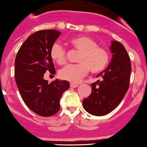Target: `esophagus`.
I'll return each mask as SVG.
<instances>
[{"instance_id": "1", "label": "esophagus", "mask_w": 147, "mask_h": 147, "mask_svg": "<svg viewBox=\"0 0 147 147\" xmlns=\"http://www.w3.org/2000/svg\"><path fill=\"white\" fill-rule=\"evenodd\" d=\"M70 87L71 88H77V87H78V84L70 83Z\"/></svg>"}]
</instances>
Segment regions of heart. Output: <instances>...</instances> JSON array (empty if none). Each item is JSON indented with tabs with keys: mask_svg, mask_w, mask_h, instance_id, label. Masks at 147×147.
Returning <instances> with one entry per match:
<instances>
[{
	"mask_svg": "<svg viewBox=\"0 0 147 147\" xmlns=\"http://www.w3.org/2000/svg\"><path fill=\"white\" fill-rule=\"evenodd\" d=\"M69 44L75 50L79 52L76 65H69L59 70L62 79L71 82H79L90 70L93 74L102 72L109 63V54L103 47L98 46L96 41L87 36L71 38ZM51 58L59 65L67 62V52L59 42L52 45L50 49Z\"/></svg>",
	"mask_w": 147,
	"mask_h": 147,
	"instance_id": "1",
	"label": "heart"
}]
</instances>
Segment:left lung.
<instances>
[{"label": "left lung", "instance_id": "8db88e82", "mask_svg": "<svg viewBox=\"0 0 147 147\" xmlns=\"http://www.w3.org/2000/svg\"><path fill=\"white\" fill-rule=\"evenodd\" d=\"M111 62L97 78L101 80L91 85V94L82 101L85 110L94 116H104L111 112L123 100L129 88L131 72L130 57L120 42L112 41L110 47Z\"/></svg>", "mask_w": 147, "mask_h": 147}]
</instances>
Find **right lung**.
Here are the masks:
<instances>
[{
    "label": "right lung",
    "mask_w": 147,
    "mask_h": 147,
    "mask_svg": "<svg viewBox=\"0 0 147 147\" xmlns=\"http://www.w3.org/2000/svg\"><path fill=\"white\" fill-rule=\"evenodd\" d=\"M59 35L55 29L36 31L23 43L15 59V80L21 98L33 112L43 117L59 111L60 98L69 88L66 80L48 83L44 79L47 71L56 73L50 49Z\"/></svg>",
    "instance_id": "right-lung-1"
}]
</instances>
